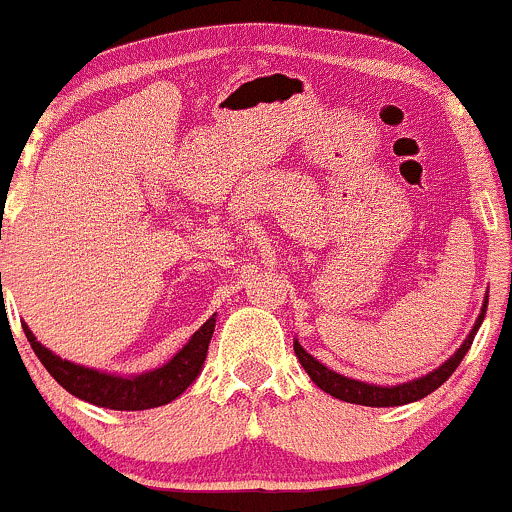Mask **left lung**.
Segmentation results:
<instances>
[{"instance_id": "8db88e82", "label": "left lung", "mask_w": 512, "mask_h": 512, "mask_svg": "<svg viewBox=\"0 0 512 512\" xmlns=\"http://www.w3.org/2000/svg\"><path fill=\"white\" fill-rule=\"evenodd\" d=\"M486 310H488V295L486 300H483L481 315H478L473 330L468 333L466 340H463V345L453 352L444 365L436 367L434 372L424 374V377L412 379V382H404V384H394V387H379V384H367V382H360V379L342 377V374H337L330 370V367H325L323 362L315 360L313 355H308L298 340H293V350H295V357H298V362L303 365V370L310 374V379H313L323 392H328L330 397L342 399V402H350V404H362V407H402V404L424 399L426 394L439 389L441 384L456 372V367L461 365L468 347L473 345V337H476L483 318H486Z\"/></svg>"}]
</instances>
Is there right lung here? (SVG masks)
<instances>
[{
  "label": "right lung",
  "mask_w": 512,
  "mask_h": 512,
  "mask_svg": "<svg viewBox=\"0 0 512 512\" xmlns=\"http://www.w3.org/2000/svg\"><path fill=\"white\" fill-rule=\"evenodd\" d=\"M214 325H217V315H212L170 362L152 372L135 374V377H118V374L98 372L91 367L76 365V362L61 360L56 352H51L49 347L36 340L29 325H24V333L41 365L73 397L96 404V407L115 409V412H140V409L170 404L197 379L204 360H207Z\"/></svg>",
  "instance_id": "right-lung-1"
}]
</instances>
